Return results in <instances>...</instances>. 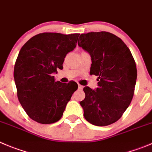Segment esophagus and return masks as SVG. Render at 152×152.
I'll return each instance as SVG.
<instances>
[{"label":"esophagus","instance_id":"obj_1","mask_svg":"<svg viewBox=\"0 0 152 152\" xmlns=\"http://www.w3.org/2000/svg\"><path fill=\"white\" fill-rule=\"evenodd\" d=\"M78 88H79V90H82V89L83 88V86H81V85H79V86H78Z\"/></svg>","mask_w":152,"mask_h":152}]
</instances>
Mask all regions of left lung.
<instances>
[{
    "label": "left lung",
    "mask_w": 152,
    "mask_h": 152,
    "mask_svg": "<svg viewBox=\"0 0 152 152\" xmlns=\"http://www.w3.org/2000/svg\"><path fill=\"white\" fill-rule=\"evenodd\" d=\"M78 45L90 54V74L98 81L95 90L83 88L84 117L94 125H110L122 116L134 97L137 77L134 57L120 38L106 31L82 34Z\"/></svg>",
    "instance_id": "8db88e82"
}]
</instances>
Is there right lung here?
I'll list each match as a JSON object with an SVG mask.
<instances>
[{
  "instance_id": "1",
  "label": "right lung",
  "mask_w": 152,
  "mask_h": 152,
  "mask_svg": "<svg viewBox=\"0 0 152 152\" xmlns=\"http://www.w3.org/2000/svg\"><path fill=\"white\" fill-rule=\"evenodd\" d=\"M79 34L42 33L31 37L18 53L14 66L17 96L32 120L43 124L59 121L77 83L55 82L64 58L76 48Z\"/></svg>"
}]
</instances>
